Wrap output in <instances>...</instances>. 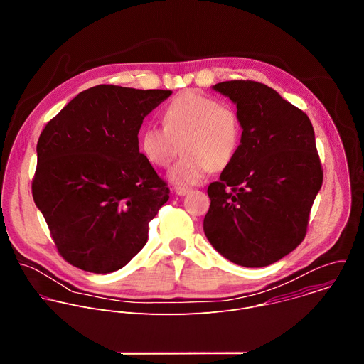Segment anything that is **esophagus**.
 Segmentation results:
<instances>
[{
  "mask_svg": "<svg viewBox=\"0 0 364 364\" xmlns=\"http://www.w3.org/2000/svg\"><path fill=\"white\" fill-rule=\"evenodd\" d=\"M174 193H176L177 196H186V194L190 193V188H186V187H176V188H174Z\"/></svg>",
  "mask_w": 364,
  "mask_h": 364,
  "instance_id": "1",
  "label": "esophagus"
}]
</instances>
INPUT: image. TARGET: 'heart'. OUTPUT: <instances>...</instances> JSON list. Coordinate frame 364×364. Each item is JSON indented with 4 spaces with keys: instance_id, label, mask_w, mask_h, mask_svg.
I'll use <instances>...</instances> for the list:
<instances>
[{
    "instance_id": "heart-1",
    "label": "heart",
    "mask_w": 364,
    "mask_h": 364,
    "mask_svg": "<svg viewBox=\"0 0 364 364\" xmlns=\"http://www.w3.org/2000/svg\"><path fill=\"white\" fill-rule=\"evenodd\" d=\"M164 127L148 125L138 135L142 157L166 168L181 149L180 161L168 173L174 186L201 183L209 171L223 170L237 155L242 122L237 112L216 97L197 90L178 93L164 109Z\"/></svg>"
}]
</instances>
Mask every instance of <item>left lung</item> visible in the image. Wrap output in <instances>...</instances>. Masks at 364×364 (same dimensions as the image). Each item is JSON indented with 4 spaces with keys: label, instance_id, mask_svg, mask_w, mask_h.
Wrapping results in <instances>:
<instances>
[{
    "label": "left lung",
    "instance_id": "1",
    "mask_svg": "<svg viewBox=\"0 0 364 364\" xmlns=\"http://www.w3.org/2000/svg\"><path fill=\"white\" fill-rule=\"evenodd\" d=\"M242 122V142L219 181L207 188L203 229L230 262L268 267L305 237L323 170L309 118L272 87L252 80L213 86Z\"/></svg>",
    "mask_w": 364,
    "mask_h": 364
}]
</instances>
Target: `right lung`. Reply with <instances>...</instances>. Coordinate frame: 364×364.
Listing matches in <instances>:
<instances>
[{"mask_svg": "<svg viewBox=\"0 0 364 364\" xmlns=\"http://www.w3.org/2000/svg\"><path fill=\"white\" fill-rule=\"evenodd\" d=\"M171 93L97 85L40 134L33 198L70 265L109 274L145 246L170 190L139 152L138 132Z\"/></svg>", "mask_w": 364, "mask_h": 364, "instance_id": "add662e5", "label": "right lung"}]
</instances>
